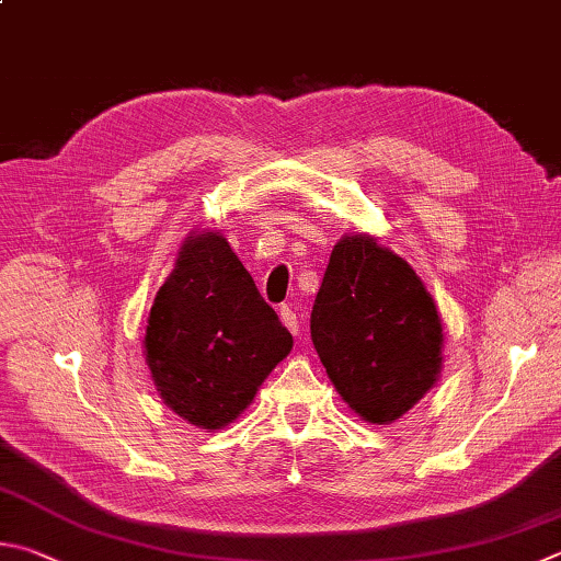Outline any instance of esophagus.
Returning <instances> with one entry per match:
<instances>
[{
  "label": "esophagus",
  "mask_w": 561,
  "mask_h": 561,
  "mask_svg": "<svg viewBox=\"0 0 561 561\" xmlns=\"http://www.w3.org/2000/svg\"><path fill=\"white\" fill-rule=\"evenodd\" d=\"M279 319H282V323L287 325V329L297 335L299 333V316H297V311H294L291 307H282L279 309Z\"/></svg>",
  "instance_id": "obj_1"
}]
</instances>
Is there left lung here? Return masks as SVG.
<instances>
[{
  "label": "left lung",
  "mask_w": 561,
  "mask_h": 561,
  "mask_svg": "<svg viewBox=\"0 0 561 561\" xmlns=\"http://www.w3.org/2000/svg\"><path fill=\"white\" fill-rule=\"evenodd\" d=\"M311 341L335 390L373 424H390L442 373V316L400 254L370 236L333 248L311 311Z\"/></svg>",
  "instance_id": "obj_1"
}]
</instances>
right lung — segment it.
<instances>
[{
    "label": "right lung",
    "mask_w": 561,
    "mask_h": 561,
    "mask_svg": "<svg viewBox=\"0 0 561 561\" xmlns=\"http://www.w3.org/2000/svg\"><path fill=\"white\" fill-rule=\"evenodd\" d=\"M291 333L218 232H193L157 291L145 355L167 407L198 430H222L291 351Z\"/></svg>",
    "instance_id": "right-lung-1"
}]
</instances>
